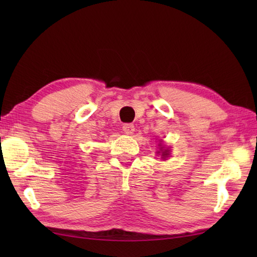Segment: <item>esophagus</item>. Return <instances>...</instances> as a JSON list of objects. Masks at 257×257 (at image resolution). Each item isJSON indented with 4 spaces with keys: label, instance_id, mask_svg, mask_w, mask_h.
I'll return each instance as SVG.
<instances>
[{
    "label": "esophagus",
    "instance_id": "34e87169",
    "mask_svg": "<svg viewBox=\"0 0 257 257\" xmlns=\"http://www.w3.org/2000/svg\"><path fill=\"white\" fill-rule=\"evenodd\" d=\"M122 130H123L124 134L132 135L135 132V125L133 123H124L122 125Z\"/></svg>",
    "mask_w": 257,
    "mask_h": 257
}]
</instances>
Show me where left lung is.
Wrapping results in <instances>:
<instances>
[{"instance_id": "left-lung-1", "label": "left lung", "mask_w": 257, "mask_h": 257, "mask_svg": "<svg viewBox=\"0 0 257 257\" xmlns=\"http://www.w3.org/2000/svg\"><path fill=\"white\" fill-rule=\"evenodd\" d=\"M169 154H168V150H165V151H163L162 152V158H165L166 156H168Z\"/></svg>"}]
</instances>
